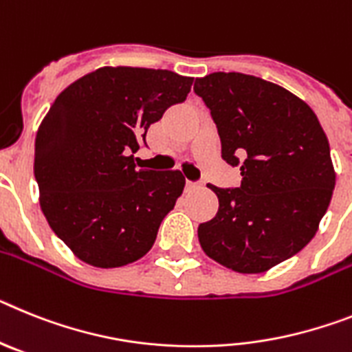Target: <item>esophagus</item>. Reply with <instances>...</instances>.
Instances as JSON below:
<instances>
[{
	"instance_id": "esophagus-1",
	"label": "esophagus",
	"mask_w": 352,
	"mask_h": 352,
	"mask_svg": "<svg viewBox=\"0 0 352 352\" xmlns=\"http://www.w3.org/2000/svg\"><path fill=\"white\" fill-rule=\"evenodd\" d=\"M201 182H191V180H188V182H186V188L188 189H197V188H201Z\"/></svg>"
}]
</instances>
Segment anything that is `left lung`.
<instances>
[{"label": "left lung", "instance_id": "8db88e82", "mask_svg": "<svg viewBox=\"0 0 352 352\" xmlns=\"http://www.w3.org/2000/svg\"><path fill=\"white\" fill-rule=\"evenodd\" d=\"M221 157L241 163V186H210L219 207L198 227L207 256L235 273H265L307 246L335 188L329 143L317 115L283 87L241 72L198 78Z\"/></svg>", "mask_w": 352, "mask_h": 352}]
</instances>
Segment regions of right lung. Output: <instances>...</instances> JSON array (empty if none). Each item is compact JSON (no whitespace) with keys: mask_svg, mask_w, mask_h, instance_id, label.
Listing matches in <instances>:
<instances>
[{"mask_svg":"<svg viewBox=\"0 0 352 352\" xmlns=\"http://www.w3.org/2000/svg\"><path fill=\"white\" fill-rule=\"evenodd\" d=\"M193 78L143 67H100L56 97L35 138L38 201L49 227L79 261L100 269L151 252L175 207L182 172L134 163L146 129L184 102Z\"/></svg>","mask_w":352,"mask_h":352,"instance_id":"1","label":"right lung"}]
</instances>
